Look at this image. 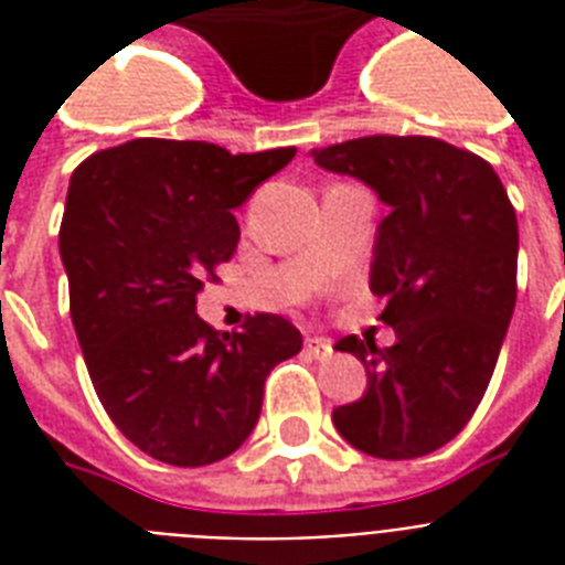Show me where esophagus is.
<instances>
[{"label":"esophagus","instance_id":"1","mask_svg":"<svg viewBox=\"0 0 565 565\" xmlns=\"http://www.w3.org/2000/svg\"><path fill=\"white\" fill-rule=\"evenodd\" d=\"M305 349H308V354H313L317 361H328V358L334 354V345L328 343V340H322V337H310L308 343H305Z\"/></svg>","mask_w":565,"mask_h":565}]
</instances>
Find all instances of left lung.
Wrapping results in <instances>:
<instances>
[{"label":"left lung","instance_id":"8db88e82","mask_svg":"<svg viewBox=\"0 0 565 565\" xmlns=\"http://www.w3.org/2000/svg\"><path fill=\"white\" fill-rule=\"evenodd\" d=\"M313 161L366 181L390 213L377 225L370 290L395 345L343 337L366 393L334 411L354 448L411 460L455 439L478 411L516 308V211L490 163L437 137L372 135Z\"/></svg>","mask_w":565,"mask_h":565}]
</instances>
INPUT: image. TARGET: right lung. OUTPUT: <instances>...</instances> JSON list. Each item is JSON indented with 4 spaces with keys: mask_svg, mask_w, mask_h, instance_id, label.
I'll use <instances>...</instances> for the list:
<instances>
[{
    "mask_svg": "<svg viewBox=\"0 0 565 565\" xmlns=\"http://www.w3.org/2000/svg\"><path fill=\"white\" fill-rule=\"evenodd\" d=\"M292 154L137 137L90 154L70 179L57 246L84 363L114 425L161 463L237 451L266 375L301 352L299 328L278 313L231 334L195 313L204 281L237 252L234 207Z\"/></svg>",
    "mask_w": 565,
    "mask_h": 565,
    "instance_id": "obj_1",
    "label": "right lung"
}]
</instances>
